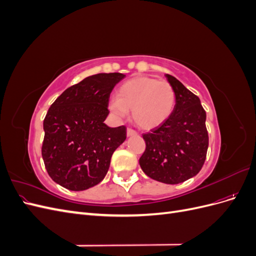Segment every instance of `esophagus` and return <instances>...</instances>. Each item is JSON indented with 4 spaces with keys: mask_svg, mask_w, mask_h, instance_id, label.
<instances>
[{
    "mask_svg": "<svg viewBox=\"0 0 256 256\" xmlns=\"http://www.w3.org/2000/svg\"><path fill=\"white\" fill-rule=\"evenodd\" d=\"M136 136V132L134 130L128 128L127 129V136Z\"/></svg>",
    "mask_w": 256,
    "mask_h": 256,
    "instance_id": "obj_1",
    "label": "esophagus"
}]
</instances>
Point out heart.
Listing matches in <instances>:
<instances>
[{
	"label": "heart",
	"mask_w": 256,
	"mask_h": 256,
	"mask_svg": "<svg viewBox=\"0 0 256 256\" xmlns=\"http://www.w3.org/2000/svg\"><path fill=\"white\" fill-rule=\"evenodd\" d=\"M175 104V90L168 82L138 76L118 88L116 99L110 102V111L120 118L132 111L136 125L143 130H152L170 118Z\"/></svg>",
	"instance_id": "b5f03b06"
}]
</instances>
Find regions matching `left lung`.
Segmentation results:
<instances>
[{
	"mask_svg": "<svg viewBox=\"0 0 256 256\" xmlns=\"http://www.w3.org/2000/svg\"><path fill=\"white\" fill-rule=\"evenodd\" d=\"M176 95L174 111L161 126L144 134L143 172L152 180L176 184L196 176L208 148L206 112L200 98L173 76L166 74Z\"/></svg>",
	"mask_w": 256,
	"mask_h": 256,
	"instance_id": "1",
	"label": "left lung"
}]
</instances>
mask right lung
Listing matches in <instances>:
<instances>
[{
	"label": "right lung",
	"mask_w": 256,
	"mask_h": 256,
	"mask_svg": "<svg viewBox=\"0 0 256 256\" xmlns=\"http://www.w3.org/2000/svg\"><path fill=\"white\" fill-rule=\"evenodd\" d=\"M125 74H97L68 88L44 120L42 148L52 180L72 191L94 187L108 173L111 157L126 140V127H108L109 98Z\"/></svg>",
	"instance_id": "obj_1"
}]
</instances>
